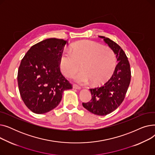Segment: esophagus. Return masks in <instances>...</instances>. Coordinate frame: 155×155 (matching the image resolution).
Listing matches in <instances>:
<instances>
[{"instance_id": "1", "label": "esophagus", "mask_w": 155, "mask_h": 155, "mask_svg": "<svg viewBox=\"0 0 155 155\" xmlns=\"http://www.w3.org/2000/svg\"><path fill=\"white\" fill-rule=\"evenodd\" d=\"M73 88H75V89H78V90L81 88V87L80 86H78V85H76V84H73Z\"/></svg>"}]
</instances>
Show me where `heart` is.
Here are the masks:
<instances>
[{
  "label": "heart",
  "instance_id": "1",
  "mask_svg": "<svg viewBox=\"0 0 155 155\" xmlns=\"http://www.w3.org/2000/svg\"><path fill=\"white\" fill-rule=\"evenodd\" d=\"M70 51H63L59 56V67L63 74L70 77L80 67L82 70L73 76L76 82L100 85L113 74L117 57L112 49L92 41H82L73 44Z\"/></svg>",
  "mask_w": 155,
  "mask_h": 155
}]
</instances>
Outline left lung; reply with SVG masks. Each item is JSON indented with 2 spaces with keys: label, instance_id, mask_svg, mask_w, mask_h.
Instances as JSON below:
<instances>
[{
  "label": "left lung",
  "instance_id": "obj_1",
  "mask_svg": "<svg viewBox=\"0 0 155 155\" xmlns=\"http://www.w3.org/2000/svg\"><path fill=\"white\" fill-rule=\"evenodd\" d=\"M99 37L103 38L105 43L114 51L119 62L106 83L101 87L90 88L92 99L82 105L95 115L105 116L115 110L123 102L131 82V73L127 57L123 49L108 38Z\"/></svg>",
  "mask_w": 155,
  "mask_h": 155
}]
</instances>
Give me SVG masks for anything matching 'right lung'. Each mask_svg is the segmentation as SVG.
I'll return each mask as SVG.
<instances>
[{
  "label": "right lung",
  "mask_w": 155,
  "mask_h": 155,
  "mask_svg": "<svg viewBox=\"0 0 155 155\" xmlns=\"http://www.w3.org/2000/svg\"><path fill=\"white\" fill-rule=\"evenodd\" d=\"M68 43L62 39H46L31 46L21 60L18 73L19 90L24 103L34 113L41 114L54 109L63 91L72 88L58 63Z\"/></svg>",
  "instance_id": "right-lung-1"
}]
</instances>
